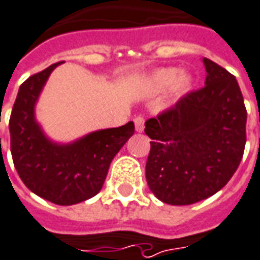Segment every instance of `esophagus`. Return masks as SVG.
Masks as SVG:
<instances>
[{
    "label": "esophagus",
    "instance_id": "34e87169",
    "mask_svg": "<svg viewBox=\"0 0 260 260\" xmlns=\"http://www.w3.org/2000/svg\"><path fill=\"white\" fill-rule=\"evenodd\" d=\"M134 126H136V130L141 133L144 130V117L143 116H137L134 117Z\"/></svg>",
    "mask_w": 260,
    "mask_h": 260
}]
</instances>
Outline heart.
<instances>
[{
	"label": "heart",
	"mask_w": 260,
	"mask_h": 260,
	"mask_svg": "<svg viewBox=\"0 0 260 260\" xmlns=\"http://www.w3.org/2000/svg\"><path fill=\"white\" fill-rule=\"evenodd\" d=\"M192 86V78L187 72H178L175 68H162L153 73L150 79V87L153 92H162L171 89L174 98H181L189 92Z\"/></svg>",
	"instance_id": "b5f03b06"
}]
</instances>
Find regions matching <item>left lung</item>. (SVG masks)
<instances>
[{
    "instance_id": "left-lung-1",
    "label": "left lung",
    "mask_w": 260,
    "mask_h": 260,
    "mask_svg": "<svg viewBox=\"0 0 260 260\" xmlns=\"http://www.w3.org/2000/svg\"><path fill=\"white\" fill-rule=\"evenodd\" d=\"M205 86L146 121L150 189L170 205L218 192L235 174L246 143V107L235 76L204 58Z\"/></svg>"
}]
</instances>
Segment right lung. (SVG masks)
<instances>
[{
  "mask_svg": "<svg viewBox=\"0 0 260 260\" xmlns=\"http://www.w3.org/2000/svg\"><path fill=\"white\" fill-rule=\"evenodd\" d=\"M59 63L32 75L19 86L10 117L11 154L18 175L34 194L58 205H73L102 189L114 155L133 136L134 123L94 132L72 144L48 140L35 121L34 107Z\"/></svg>",
  "mask_w": 260,
  "mask_h": 260,
  "instance_id": "add662e5",
  "label": "right lung"
}]
</instances>
